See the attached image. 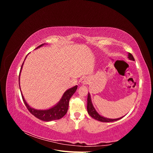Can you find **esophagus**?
I'll use <instances>...</instances> for the list:
<instances>
[{
    "instance_id": "1",
    "label": "esophagus",
    "mask_w": 153,
    "mask_h": 153,
    "mask_svg": "<svg viewBox=\"0 0 153 153\" xmlns=\"http://www.w3.org/2000/svg\"><path fill=\"white\" fill-rule=\"evenodd\" d=\"M81 82L83 84H87L88 83V80L86 78H83L82 80H81Z\"/></svg>"
}]
</instances>
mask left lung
<instances>
[{"instance_id": "1", "label": "left lung", "mask_w": 153, "mask_h": 153, "mask_svg": "<svg viewBox=\"0 0 153 153\" xmlns=\"http://www.w3.org/2000/svg\"><path fill=\"white\" fill-rule=\"evenodd\" d=\"M128 58L129 60H131V61H135V59H134V57H133V55L130 53H128ZM87 112L89 114L90 116H91L92 118H94V119L97 120V121H99L100 122H104V123L114 122V121H118V120L121 119L123 117H121L117 118V119H109V118L105 117L102 116V115L99 114L98 113V112L96 110V109L94 108L93 105H92L91 98V94L89 92L88 93V96H87Z\"/></svg>"}]
</instances>
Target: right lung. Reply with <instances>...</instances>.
I'll return each instance as SVG.
<instances>
[{
	"mask_svg": "<svg viewBox=\"0 0 153 153\" xmlns=\"http://www.w3.org/2000/svg\"><path fill=\"white\" fill-rule=\"evenodd\" d=\"M45 45H46V43L41 45L36 49H38L41 47H43V46H44ZM24 61L22 65L20 71V75H19V79H18L19 80V86H20V91H21V89H20V73L22 71V69L23 68V65H24ZM76 89H77V85L74 86L70 88V89H68L67 91L64 92L62 98L59 101V102L57 104H55L54 106H52V107L50 108L45 109V110H38V109H35L34 108L31 107V106L27 103V101H25L24 96L22 94V91H21V94H22L23 101H24L26 107L32 115H34L36 117L41 120V121H54V120H58V119H61L66 115L68 109L69 101L70 100L71 97L76 92Z\"/></svg>",
	"mask_w": 153,
	"mask_h": 153,
	"instance_id": "right-lung-1",
	"label": "right lung"
}]
</instances>
